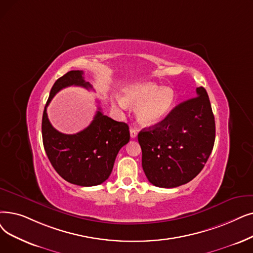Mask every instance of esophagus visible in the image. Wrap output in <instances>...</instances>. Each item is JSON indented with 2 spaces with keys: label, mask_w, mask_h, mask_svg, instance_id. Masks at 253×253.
<instances>
[{
  "label": "esophagus",
  "mask_w": 253,
  "mask_h": 253,
  "mask_svg": "<svg viewBox=\"0 0 253 253\" xmlns=\"http://www.w3.org/2000/svg\"><path fill=\"white\" fill-rule=\"evenodd\" d=\"M137 132H138V129L136 127H131L130 128V136H131V138H135L137 136Z\"/></svg>",
  "instance_id": "esophagus-1"
}]
</instances>
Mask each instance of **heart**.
I'll return each mask as SVG.
<instances>
[{"instance_id": "heart-1", "label": "heart", "mask_w": 253, "mask_h": 253, "mask_svg": "<svg viewBox=\"0 0 253 253\" xmlns=\"http://www.w3.org/2000/svg\"><path fill=\"white\" fill-rule=\"evenodd\" d=\"M121 101L126 106L137 107L136 116L140 124L154 126L166 119L174 103V92L169 86L151 83L131 84L122 89Z\"/></svg>"}]
</instances>
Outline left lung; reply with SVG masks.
Listing matches in <instances>:
<instances>
[{
    "label": "left lung",
    "mask_w": 253,
    "mask_h": 253,
    "mask_svg": "<svg viewBox=\"0 0 253 253\" xmlns=\"http://www.w3.org/2000/svg\"><path fill=\"white\" fill-rule=\"evenodd\" d=\"M141 166L149 182L174 188L204 169L215 141V120L205 87L175 106L160 123L138 133Z\"/></svg>",
    "instance_id": "8db88e82"
}]
</instances>
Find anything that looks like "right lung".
I'll return each mask as SVG.
<instances>
[{"label":"right lung","mask_w":253,"mask_h":253,"mask_svg":"<svg viewBox=\"0 0 253 253\" xmlns=\"http://www.w3.org/2000/svg\"><path fill=\"white\" fill-rule=\"evenodd\" d=\"M70 85L92 89L80 70L67 72L53 84L42 117L43 146L51 166L64 180L90 187L108 179L120 149L130 139L129 127L103 115L99 107L92 123L79 133L59 132L49 122L46 107L54 95Z\"/></svg>","instance_id":"1"}]
</instances>
